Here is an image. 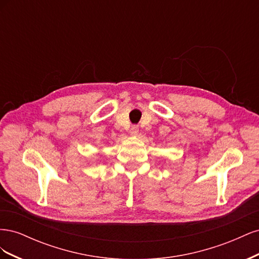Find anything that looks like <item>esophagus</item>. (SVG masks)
Returning a JSON list of instances; mask_svg holds the SVG:
<instances>
[{
  "label": "esophagus",
  "instance_id": "34e87169",
  "mask_svg": "<svg viewBox=\"0 0 259 259\" xmlns=\"http://www.w3.org/2000/svg\"><path fill=\"white\" fill-rule=\"evenodd\" d=\"M130 134H131V136H137V134H138V127L137 126H133L131 128V131H130Z\"/></svg>",
  "mask_w": 259,
  "mask_h": 259
}]
</instances>
